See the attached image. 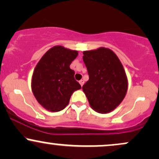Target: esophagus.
<instances>
[{
	"instance_id": "obj_1",
	"label": "esophagus",
	"mask_w": 159,
	"mask_h": 159,
	"mask_svg": "<svg viewBox=\"0 0 159 159\" xmlns=\"http://www.w3.org/2000/svg\"><path fill=\"white\" fill-rule=\"evenodd\" d=\"M84 80L81 79V80H80V81H79V84H81V87L84 85Z\"/></svg>"
}]
</instances>
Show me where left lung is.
Instances as JSON below:
<instances>
[{
    "label": "left lung",
    "mask_w": 159,
    "mask_h": 159,
    "mask_svg": "<svg viewBox=\"0 0 159 159\" xmlns=\"http://www.w3.org/2000/svg\"><path fill=\"white\" fill-rule=\"evenodd\" d=\"M89 80L82 87L90 107L107 114L123 102L128 90V78L123 66L111 49L100 47L83 52Z\"/></svg>",
    "instance_id": "obj_1"
}]
</instances>
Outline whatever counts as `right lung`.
<instances>
[{"instance_id": "add662e5", "label": "right lung", "mask_w": 159, "mask_h": 159, "mask_svg": "<svg viewBox=\"0 0 159 159\" xmlns=\"http://www.w3.org/2000/svg\"><path fill=\"white\" fill-rule=\"evenodd\" d=\"M78 54L77 51L55 45L36 64L31 78L32 92L47 111L57 112L64 109L72 94L81 88L69 67Z\"/></svg>"}]
</instances>
